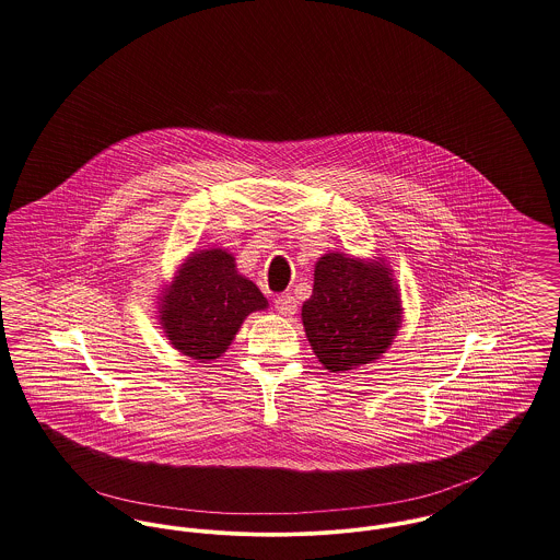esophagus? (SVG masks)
I'll use <instances>...</instances> for the list:
<instances>
[{
    "instance_id": "34e87169",
    "label": "esophagus",
    "mask_w": 560,
    "mask_h": 560,
    "mask_svg": "<svg viewBox=\"0 0 560 560\" xmlns=\"http://www.w3.org/2000/svg\"><path fill=\"white\" fill-rule=\"evenodd\" d=\"M275 308H277V313H279V315H283V317H292V315L296 313L299 304H296V299H294L292 294H281V296H277V299H275Z\"/></svg>"
}]
</instances>
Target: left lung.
<instances>
[{"instance_id":"8db88e82","label":"left lung","mask_w":560,"mask_h":560,"mask_svg":"<svg viewBox=\"0 0 560 560\" xmlns=\"http://www.w3.org/2000/svg\"><path fill=\"white\" fill-rule=\"evenodd\" d=\"M400 322V292L384 259L366 261L339 252L317 259L302 326L324 369L343 373L375 362Z\"/></svg>"}]
</instances>
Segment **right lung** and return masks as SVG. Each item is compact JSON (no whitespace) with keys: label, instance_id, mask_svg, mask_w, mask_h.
<instances>
[{"label":"right lung","instance_id":"1","mask_svg":"<svg viewBox=\"0 0 560 560\" xmlns=\"http://www.w3.org/2000/svg\"><path fill=\"white\" fill-rule=\"evenodd\" d=\"M268 301L238 275L225 249H202L185 259L160 296V324L174 349L207 362L223 355L245 317Z\"/></svg>","mask_w":560,"mask_h":560}]
</instances>
